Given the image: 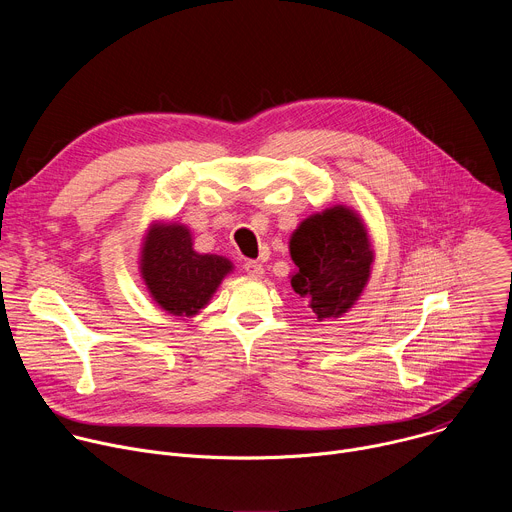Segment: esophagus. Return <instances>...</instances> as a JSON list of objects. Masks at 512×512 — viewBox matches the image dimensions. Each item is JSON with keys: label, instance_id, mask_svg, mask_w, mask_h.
<instances>
[{"label": "esophagus", "instance_id": "obj_1", "mask_svg": "<svg viewBox=\"0 0 512 512\" xmlns=\"http://www.w3.org/2000/svg\"><path fill=\"white\" fill-rule=\"evenodd\" d=\"M243 267H245V271H247L251 277H257V279L263 277V273H265V267H263L259 261H247Z\"/></svg>", "mask_w": 512, "mask_h": 512}]
</instances>
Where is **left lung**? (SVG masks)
I'll return each mask as SVG.
<instances>
[{"label": "left lung", "instance_id": "1", "mask_svg": "<svg viewBox=\"0 0 512 512\" xmlns=\"http://www.w3.org/2000/svg\"><path fill=\"white\" fill-rule=\"evenodd\" d=\"M296 294L308 300L318 322L344 316L362 296L373 271L375 251L362 216L334 204L310 214L289 237Z\"/></svg>", "mask_w": 512, "mask_h": 512}]
</instances>
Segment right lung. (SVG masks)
Instances as JSON below:
<instances>
[{
    "label": "right lung",
    "instance_id": "add662e5",
    "mask_svg": "<svg viewBox=\"0 0 512 512\" xmlns=\"http://www.w3.org/2000/svg\"><path fill=\"white\" fill-rule=\"evenodd\" d=\"M137 267L150 298L178 318L200 314L235 269L223 255L194 251L192 231L174 221H152L145 229Z\"/></svg>",
    "mask_w": 512,
    "mask_h": 512
}]
</instances>
